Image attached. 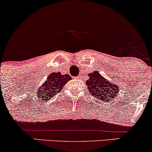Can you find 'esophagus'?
I'll return each instance as SVG.
<instances>
[{
    "instance_id": "1",
    "label": "esophagus",
    "mask_w": 152,
    "mask_h": 152,
    "mask_svg": "<svg viewBox=\"0 0 152 152\" xmlns=\"http://www.w3.org/2000/svg\"><path fill=\"white\" fill-rule=\"evenodd\" d=\"M79 77H79V76H78V77H77V79H78Z\"/></svg>"
}]
</instances>
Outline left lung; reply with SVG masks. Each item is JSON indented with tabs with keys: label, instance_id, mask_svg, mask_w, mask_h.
Returning <instances> with one entry per match:
<instances>
[{
	"label": "left lung",
	"instance_id": "left-lung-1",
	"mask_svg": "<svg viewBox=\"0 0 152 152\" xmlns=\"http://www.w3.org/2000/svg\"><path fill=\"white\" fill-rule=\"evenodd\" d=\"M89 79L86 81V86L92 95L98 96V100L102 101H111L115 99L119 92V86L110 84L105 78L101 76L98 71L88 75Z\"/></svg>",
	"mask_w": 152,
	"mask_h": 152
}]
</instances>
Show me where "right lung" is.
I'll return each instance as SVG.
<instances>
[{
    "mask_svg": "<svg viewBox=\"0 0 152 152\" xmlns=\"http://www.w3.org/2000/svg\"><path fill=\"white\" fill-rule=\"evenodd\" d=\"M70 80L71 78L68 75L52 72L48 76L46 82L41 85L40 89L37 91L38 96L42 99L47 100L50 99L55 94L61 91L64 86Z\"/></svg>",
    "mask_w": 152,
    "mask_h": 152,
    "instance_id": "add662e5",
    "label": "right lung"
}]
</instances>
